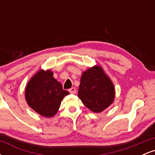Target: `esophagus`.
<instances>
[{
  "label": "esophagus",
  "mask_w": 155,
  "mask_h": 155,
  "mask_svg": "<svg viewBox=\"0 0 155 155\" xmlns=\"http://www.w3.org/2000/svg\"><path fill=\"white\" fill-rule=\"evenodd\" d=\"M68 91L71 94H75L76 92V90L75 87H71V89H69Z\"/></svg>",
  "instance_id": "1"
}]
</instances>
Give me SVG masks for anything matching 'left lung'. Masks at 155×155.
Listing matches in <instances>:
<instances>
[{"mask_svg":"<svg viewBox=\"0 0 155 155\" xmlns=\"http://www.w3.org/2000/svg\"><path fill=\"white\" fill-rule=\"evenodd\" d=\"M78 96L86 107L99 113L114 102V87L102 68L96 65L83 72Z\"/></svg>","mask_w":155,"mask_h":155,"instance_id":"obj_1","label":"left lung"}]
</instances>
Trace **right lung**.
Returning a JSON list of instances; mask_svg holds the SVG:
<instances>
[{"label": "right lung", "instance_id": "1", "mask_svg": "<svg viewBox=\"0 0 155 155\" xmlns=\"http://www.w3.org/2000/svg\"><path fill=\"white\" fill-rule=\"evenodd\" d=\"M69 92L64 90L50 70H40L31 78L25 89L28 106L45 117H51L59 109L61 101Z\"/></svg>", "mask_w": 155, "mask_h": 155}]
</instances>
